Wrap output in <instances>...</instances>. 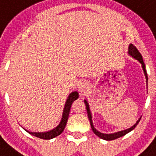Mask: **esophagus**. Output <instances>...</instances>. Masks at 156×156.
Listing matches in <instances>:
<instances>
[{"mask_svg":"<svg viewBox=\"0 0 156 156\" xmlns=\"http://www.w3.org/2000/svg\"><path fill=\"white\" fill-rule=\"evenodd\" d=\"M89 85L87 82H81L80 84H79V86H78V91H79V93H80L82 95H83V94H86L87 91L89 90Z\"/></svg>","mask_w":156,"mask_h":156,"instance_id":"obj_1","label":"esophagus"}]
</instances>
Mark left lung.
<instances>
[{
	"label": "left lung",
	"mask_w": 156,
	"mask_h": 156,
	"mask_svg": "<svg viewBox=\"0 0 156 156\" xmlns=\"http://www.w3.org/2000/svg\"><path fill=\"white\" fill-rule=\"evenodd\" d=\"M129 55L130 56H132L133 58L135 59H136L137 61L140 62L141 66H142L143 70H144V74L145 75V78H146V82H147V71H146V69H145V64L144 62V60H143L142 55H141V54L139 52L138 50L136 49V48L135 47L133 44H130L129 46V51H128ZM84 102L86 104V110H87V113H88V117L89 120H90V125H91V128H92L93 132L94 133V134L97 135L98 137H100L101 139H102V140H116L117 138H120V137L123 136H125L126 135L127 133H130L131 131H133V129L136 127V125H138V123L140 122V120L141 117L139 118V120H137L136 124H135L133 126H132L131 128L128 129H125V130H122V131H119V132H116V133H109V134H106V133H100L99 131L97 130L95 128H94V125H93V120H92V114H91V111H90V105H89L88 101H86V99L84 100Z\"/></svg>",
	"instance_id": "obj_1"
}]
</instances>
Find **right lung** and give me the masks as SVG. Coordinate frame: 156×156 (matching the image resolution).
Returning <instances> with one entry per match:
<instances>
[{
  "mask_svg": "<svg viewBox=\"0 0 156 156\" xmlns=\"http://www.w3.org/2000/svg\"><path fill=\"white\" fill-rule=\"evenodd\" d=\"M78 98V93L77 91H74V92L70 93L68 96L67 99L66 101L65 105H64L63 112H62V118L60 120L59 124L55 128V129H51V130L48 131V132H40V133H35V132H29V131L24 130L28 133L29 134L32 135L34 136L39 137L40 139H44V140H51L55 137L59 136L61 133L63 132L64 129L66 125V122H67L68 116H69V113H70V108H71L72 103L74 102V101L77 100Z\"/></svg>",
  "mask_w": 156,
  "mask_h": 156,
  "instance_id": "obj_1",
  "label": "right lung"
}]
</instances>
